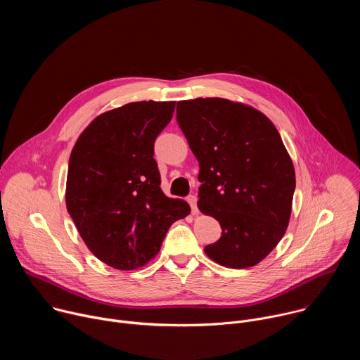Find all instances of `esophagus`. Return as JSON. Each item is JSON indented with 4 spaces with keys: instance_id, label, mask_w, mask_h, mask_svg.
<instances>
[{
    "instance_id": "1",
    "label": "esophagus",
    "mask_w": 360,
    "mask_h": 360,
    "mask_svg": "<svg viewBox=\"0 0 360 360\" xmlns=\"http://www.w3.org/2000/svg\"><path fill=\"white\" fill-rule=\"evenodd\" d=\"M196 196H193V195H189L188 196V203L191 205V210H192V214L193 215H198V207H196Z\"/></svg>"
}]
</instances>
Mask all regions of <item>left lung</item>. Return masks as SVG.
I'll return each instance as SVG.
<instances>
[{"mask_svg":"<svg viewBox=\"0 0 360 360\" xmlns=\"http://www.w3.org/2000/svg\"><path fill=\"white\" fill-rule=\"evenodd\" d=\"M176 120L200 168L198 208L222 228L205 253L232 269L258 265L286 232L296 184L278 129L225 98L179 101Z\"/></svg>","mask_w":360,"mask_h":360,"instance_id":"left-lung-1","label":"left lung"}]
</instances>
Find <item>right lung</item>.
I'll return each instance as SVG.
<instances>
[{
    "mask_svg": "<svg viewBox=\"0 0 360 360\" xmlns=\"http://www.w3.org/2000/svg\"><path fill=\"white\" fill-rule=\"evenodd\" d=\"M174 110V101L129 102L98 115L72 148L67 210L88 249L111 268L146 265L169 226L191 214L188 202L162 192L153 160Z\"/></svg>",
    "mask_w": 360,
    "mask_h": 360,
    "instance_id": "1",
    "label": "right lung"
}]
</instances>
